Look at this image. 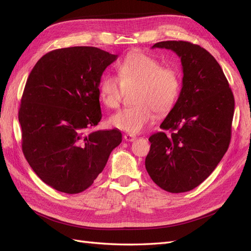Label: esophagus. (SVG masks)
I'll return each mask as SVG.
<instances>
[{"mask_svg": "<svg viewBox=\"0 0 251 251\" xmlns=\"http://www.w3.org/2000/svg\"><path fill=\"white\" fill-rule=\"evenodd\" d=\"M124 138H125L126 141L132 142V141H134V140L136 139V136H134V135H132V134H126V135L124 136Z\"/></svg>", "mask_w": 251, "mask_h": 251, "instance_id": "esophagus-1", "label": "esophagus"}]
</instances>
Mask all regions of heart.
I'll use <instances>...</instances> for the list:
<instances>
[{
  "label": "heart",
  "mask_w": 251,
  "mask_h": 251,
  "mask_svg": "<svg viewBox=\"0 0 251 251\" xmlns=\"http://www.w3.org/2000/svg\"><path fill=\"white\" fill-rule=\"evenodd\" d=\"M119 78L105 74L98 92L101 102L110 109H117L125 88H136L134 103L113 114L109 123L112 126L131 134L142 131L155 116L168 114L176 104L181 92V75L174 67H162L161 63L143 52L126 55L118 66Z\"/></svg>",
  "instance_id": "1"
}]
</instances>
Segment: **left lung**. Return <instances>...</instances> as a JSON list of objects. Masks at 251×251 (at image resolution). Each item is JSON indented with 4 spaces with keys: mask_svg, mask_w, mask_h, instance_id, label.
Listing matches in <instances>:
<instances>
[{
    "mask_svg": "<svg viewBox=\"0 0 251 251\" xmlns=\"http://www.w3.org/2000/svg\"><path fill=\"white\" fill-rule=\"evenodd\" d=\"M151 48L176 53L183 78L178 100L160 125L170 134L149 138L146 169L164 191L184 193L201 184L228 149L234 98L221 66L199 45L166 41Z\"/></svg>",
    "mask_w": 251,
    "mask_h": 251,
    "instance_id": "8db88e82",
    "label": "left lung"
}]
</instances>
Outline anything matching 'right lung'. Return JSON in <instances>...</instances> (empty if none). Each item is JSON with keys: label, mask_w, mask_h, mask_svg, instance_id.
Masks as SVG:
<instances>
[{"label": "right lung", "mask_w": 251, "mask_h": 251, "mask_svg": "<svg viewBox=\"0 0 251 251\" xmlns=\"http://www.w3.org/2000/svg\"><path fill=\"white\" fill-rule=\"evenodd\" d=\"M117 56L95 47L56 49L29 74L19 110L22 150L58 192L78 194L92 185L123 140L115 128L88 132L101 119L98 87Z\"/></svg>", "instance_id": "right-lung-1"}]
</instances>
